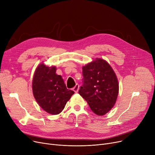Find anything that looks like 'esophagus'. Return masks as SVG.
<instances>
[{"mask_svg": "<svg viewBox=\"0 0 155 155\" xmlns=\"http://www.w3.org/2000/svg\"><path fill=\"white\" fill-rule=\"evenodd\" d=\"M79 84H77L74 87H73V91L75 93H78L79 91Z\"/></svg>", "mask_w": 155, "mask_h": 155, "instance_id": "34e87169", "label": "esophagus"}]
</instances>
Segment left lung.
Here are the masks:
<instances>
[{
  "instance_id": "left-lung-1",
  "label": "left lung",
  "mask_w": 155,
  "mask_h": 155,
  "mask_svg": "<svg viewBox=\"0 0 155 155\" xmlns=\"http://www.w3.org/2000/svg\"><path fill=\"white\" fill-rule=\"evenodd\" d=\"M83 84L79 94L98 115H104L114 106L119 93V83L110 64L101 58L83 67Z\"/></svg>"
}]
</instances>
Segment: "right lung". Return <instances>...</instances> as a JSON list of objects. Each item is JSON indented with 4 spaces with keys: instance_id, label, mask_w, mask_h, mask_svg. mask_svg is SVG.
Wrapping results in <instances>:
<instances>
[{
    "instance_id": "add662e5",
    "label": "right lung",
    "mask_w": 155,
    "mask_h": 155,
    "mask_svg": "<svg viewBox=\"0 0 155 155\" xmlns=\"http://www.w3.org/2000/svg\"><path fill=\"white\" fill-rule=\"evenodd\" d=\"M55 66L43 63L36 69L32 82L33 96L38 105L51 115L60 114L74 93L66 87L62 76L56 74Z\"/></svg>"
}]
</instances>
